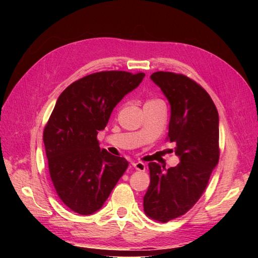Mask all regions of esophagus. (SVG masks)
Returning <instances> with one entry per match:
<instances>
[{
	"instance_id": "1",
	"label": "esophagus",
	"mask_w": 258,
	"mask_h": 258,
	"mask_svg": "<svg viewBox=\"0 0 258 258\" xmlns=\"http://www.w3.org/2000/svg\"><path fill=\"white\" fill-rule=\"evenodd\" d=\"M133 166L135 169H138V171H140V172L146 171V165L141 163V161H135V163H133Z\"/></svg>"
}]
</instances>
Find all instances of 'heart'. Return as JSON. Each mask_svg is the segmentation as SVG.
I'll return each mask as SVG.
<instances>
[{"mask_svg": "<svg viewBox=\"0 0 258 258\" xmlns=\"http://www.w3.org/2000/svg\"><path fill=\"white\" fill-rule=\"evenodd\" d=\"M150 102H154V101H148V102H147V103H150Z\"/></svg>", "mask_w": 258, "mask_h": 258, "instance_id": "heart-1", "label": "heart"}]
</instances>
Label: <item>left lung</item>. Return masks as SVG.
Segmentation results:
<instances>
[{
  "label": "left lung",
  "instance_id": "obj_1",
  "mask_svg": "<svg viewBox=\"0 0 258 258\" xmlns=\"http://www.w3.org/2000/svg\"><path fill=\"white\" fill-rule=\"evenodd\" d=\"M150 78L171 106L168 139L176 143L174 152L180 158L168 169L149 163L150 185L143 208L147 216L165 223L185 214L206 189L220 157V119L209 94L189 77L157 72Z\"/></svg>",
  "mask_w": 258,
  "mask_h": 258
}]
</instances>
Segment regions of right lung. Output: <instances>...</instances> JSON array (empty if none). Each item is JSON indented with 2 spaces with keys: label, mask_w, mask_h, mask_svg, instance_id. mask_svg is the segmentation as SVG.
<instances>
[{
  "label": "right lung",
  "mask_w": 258,
  "mask_h": 258,
  "mask_svg": "<svg viewBox=\"0 0 258 258\" xmlns=\"http://www.w3.org/2000/svg\"><path fill=\"white\" fill-rule=\"evenodd\" d=\"M145 76L118 71L91 74L74 82L56 100L43 141L54 189L73 212H98L127 168L123 157L100 149L97 135L117 103Z\"/></svg>",
  "instance_id": "1"
}]
</instances>
